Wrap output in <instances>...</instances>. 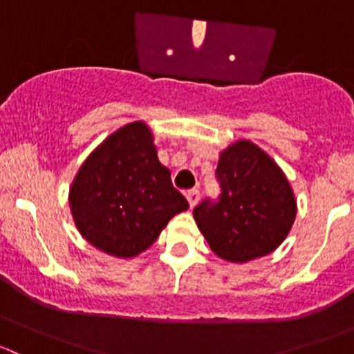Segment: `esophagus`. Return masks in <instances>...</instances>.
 Here are the masks:
<instances>
[{"label":"esophagus","mask_w":354,"mask_h":354,"mask_svg":"<svg viewBox=\"0 0 354 354\" xmlns=\"http://www.w3.org/2000/svg\"><path fill=\"white\" fill-rule=\"evenodd\" d=\"M198 195H200V192L197 190V188H194V190L187 192V200H188V203H190L192 209H194V207L197 205V202H198V198H200Z\"/></svg>","instance_id":"34e87169"}]
</instances>
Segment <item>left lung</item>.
Wrapping results in <instances>:
<instances>
[{"label":"left lung","mask_w":354,"mask_h":354,"mask_svg":"<svg viewBox=\"0 0 354 354\" xmlns=\"http://www.w3.org/2000/svg\"><path fill=\"white\" fill-rule=\"evenodd\" d=\"M219 202L194 209L195 223L210 250L223 260L246 263L272 253L295 223L296 197L284 171L250 140L221 151Z\"/></svg>","instance_id":"left-lung-1"}]
</instances>
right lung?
Instances as JSON below:
<instances>
[{
	"label": "right lung",
	"instance_id": "1",
	"mask_svg": "<svg viewBox=\"0 0 354 354\" xmlns=\"http://www.w3.org/2000/svg\"><path fill=\"white\" fill-rule=\"evenodd\" d=\"M68 202L82 238L116 259L140 255L171 217L188 209L171 171L159 162L145 121L118 128L87 156Z\"/></svg>",
	"mask_w": 354,
	"mask_h": 354
}]
</instances>
